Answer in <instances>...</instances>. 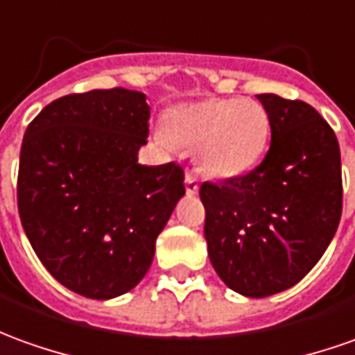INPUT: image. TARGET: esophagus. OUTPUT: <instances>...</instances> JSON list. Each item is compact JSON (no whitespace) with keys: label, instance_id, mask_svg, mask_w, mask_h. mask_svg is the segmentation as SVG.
Wrapping results in <instances>:
<instances>
[{"label":"esophagus","instance_id":"esophagus-1","mask_svg":"<svg viewBox=\"0 0 355 355\" xmlns=\"http://www.w3.org/2000/svg\"><path fill=\"white\" fill-rule=\"evenodd\" d=\"M185 191H187V195H197L199 193V180L193 173L185 175Z\"/></svg>","mask_w":355,"mask_h":355}]
</instances>
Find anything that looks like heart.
<instances>
[{
  "label": "heart",
  "instance_id": "heart-1",
  "mask_svg": "<svg viewBox=\"0 0 355 355\" xmlns=\"http://www.w3.org/2000/svg\"><path fill=\"white\" fill-rule=\"evenodd\" d=\"M270 117L251 98H202L168 110L166 129H156L158 145L195 148V162L214 180L251 172L266 153Z\"/></svg>",
  "mask_w": 355,
  "mask_h": 355
}]
</instances>
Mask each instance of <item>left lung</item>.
I'll return each instance as SVG.
<instances>
[{"instance_id":"left-lung-1","label":"left lung","mask_w":355,"mask_h":355,"mask_svg":"<svg viewBox=\"0 0 355 355\" xmlns=\"http://www.w3.org/2000/svg\"><path fill=\"white\" fill-rule=\"evenodd\" d=\"M257 98L270 117L265 160L199 191L210 263L245 297L297 284L327 251L342 214L340 146L331 125L302 100Z\"/></svg>"}]
</instances>
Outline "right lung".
Wrapping results in <instances>:
<instances>
[{
    "label": "right lung",
    "instance_id": "right-lung-1",
    "mask_svg": "<svg viewBox=\"0 0 355 355\" xmlns=\"http://www.w3.org/2000/svg\"><path fill=\"white\" fill-rule=\"evenodd\" d=\"M150 106L139 90L53 100L26 127L17 201L34 253L60 284L90 300L133 290L185 195L178 164H139Z\"/></svg>",
    "mask_w": 355,
    "mask_h": 355
}]
</instances>
